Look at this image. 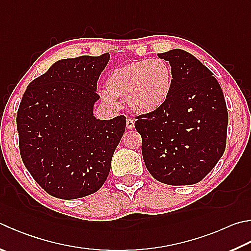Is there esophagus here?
<instances>
[{
  "label": "esophagus",
  "instance_id": "1",
  "mask_svg": "<svg viewBox=\"0 0 251 251\" xmlns=\"http://www.w3.org/2000/svg\"><path fill=\"white\" fill-rule=\"evenodd\" d=\"M126 127L127 129H134L135 128V121L133 120V118L128 117L126 120Z\"/></svg>",
  "mask_w": 251,
  "mask_h": 251
}]
</instances>
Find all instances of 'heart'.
I'll return each mask as SVG.
<instances>
[{"label": "heart", "mask_w": 251, "mask_h": 251, "mask_svg": "<svg viewBox=\"0 0 251 251\" xmlns=\"http://www.w3.org/2000/svg\"><path fill=\"white\" fill-rule=\"evenodd\" d=\"M173 85V72L162 59H145L112 70L106 79V101L126 99L136 114H152L166 105Z\"/></svg>", "instance_id": "obj_1"}]
</instances>
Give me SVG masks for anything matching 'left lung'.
Masks as SVG:
<instances>
[{"mask_svg":"<svg viewBox=\"0 0 251 251\" xmlns=\"http://www.w3.org/2000/svg\"><path fill=\"white\" fill-rule=\"evenodd\" d=\"M169 61L173 85L166 105L137 117L146 168L170 185L198 183L220 160L226 147L224 94L213 72L182 49L158 53Z\"/></svg>","mask_w":251,"mask_h":251,"instance_id":"obj_1","label":"left lung"}]
</instances>
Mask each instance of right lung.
<instances>
[{
    "mask_svg": "<svg viewBox=\"0 0 251 251\" xmlns=\"http://www.w3.org/2000/svg\"><path fill=\"white\" fill-rule=\"evenodd\" d=\"M110 60L61 59L27 86L17 112L20 151L34 180L54 198L74 200L101 188L125 131V116H94L97 83Z\"/></svg>",
    "mask_w": 251,
    "mask_h": 251,
    "instance_id": "right-lung-1",
    "label": "right lung"
}]
</instances>
